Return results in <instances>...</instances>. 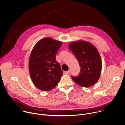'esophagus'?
<instances>
[{"instance_id": "obj_1", "label": "esophagus", "mask_w": 125, "mask_h": 125, "mask_svg": "<svg viewBox=\"0 0 125 125\" xmlns=\"http://www.w3.org/2000/svg\"><path fill=\"white\" fill-rule=\"evenodd\" d=\"M69 72H70V71H69V70H68V71H65V73L66 74H68L69 73Z\"/></svg>"}]
</instances>
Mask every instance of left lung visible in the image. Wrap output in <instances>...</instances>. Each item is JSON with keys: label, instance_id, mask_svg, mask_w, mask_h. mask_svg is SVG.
I'll list each match as a JSON object with an SVG mask.
<instances>
[{"label": "left lung", "instance_id": "left-lung-1", "mask_svg": "<svg viewBox=\"0 0 125 125\" xmlns=\"http://www.w3.org/2000/svg\"><path fill=\"white\" fill-rule=\"evenodd\" d=\"M81 67L78 76H71L78 85L89 87L96 83L100 77L102 62L96 48L91 43L83 40L71 43L69 45Z\"/></svg>", "mask_w": 125, "mask_h": 125}]
</instances>
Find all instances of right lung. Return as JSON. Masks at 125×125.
Wrapping results in <instances>:
<instances>
[{"label": "right lung", "instance_id": "obj_1", "mask_svg": "<svg viewBox=\"0 0 125 125\" xmlns=\"http://www.w3.org/2000/svg\"><path fill=\"white\" fill-rule=\"evenodd\" d=\"M62 42L46 37L38 41L32 49L29 60V71L34 85L48 91L60 81L63 71L56 60Z\"/></svg>", "mask_w": 125, "mask_h": 125}]
</instances>
